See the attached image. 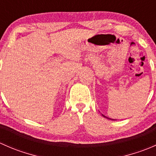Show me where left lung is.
Wrapping results in <instances>:
<instances>
[{"label": "left lung", "mask_w": 156, "mask_h": 156, "mask_svg": "<svg viewBox=\"0 0 156 156\" xmlns=\"http://www.w3.org/2000/svg\"><path fill=\"white\" fill-rule=\"evenodd\" d=\"M103 116H104V115H103ZM104 117H106V116H104Z\"/></svg>", "instance_id": "8db88e82"}]
</instances>
